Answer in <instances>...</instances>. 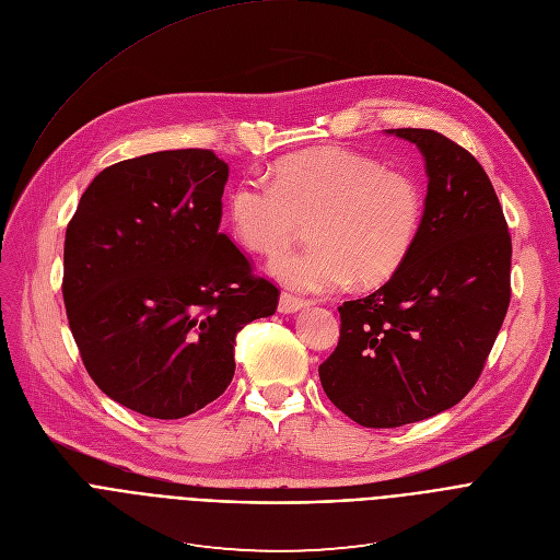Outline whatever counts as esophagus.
Instances as JSON below:
<instances>
[{
  "mask_svg": "<svg viewBox=\"0 0 560 560\" xmlns=\"http://www.w3.org/2000/svg\"><path fill=\"white\" fill-rule=\"evenodd\" d=\"M308 306H311L308 300H302V296H296L292 292H281V296H279V313L290 315V313H296V311H304Z\"/></svg>",
  "mask_w": 560,
  "mask_h": 560,
  "instance_id": "1",
  "label": "esophagus"
}]
</instances>
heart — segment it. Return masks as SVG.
<instances>
[{"mask_svg": "<svg viewBox=\"0 0 560 560\" xmlns=\"http://www.w3.org/2000/svg\"><path fill=\"white\" fill-rule=\"evenodd\" d=\"M232 232L254 254H275L311 222V247L270 260V275L294 290L330 292L358 281H389L412 252L423 222L419 182L342 148L281 160L272 184L238 182L228 200Z\"/></svg>", "mask_w": 560, "mask_h": 560, "instance_id": "obj_1", "label": "heart"}]
</instances>
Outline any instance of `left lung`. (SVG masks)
Returning a JSON list of instances; mask_svg holds the SVG:
<instances>
[{"mask_svg": "<svg viewBox=\"0 0 560 560\" xmlns=\"http://www.w3.org/2000/svg\"><path fill=\"white\" fill-rule=\"evenodd\" d=\"M415 143L428 196L402 268L345 302L340 342L319 364L330 402L364 428L445 412L477 383L511 300V236L489 175L434 130H385Z\"/></svg>", "mask_w": 560, "mask_h": 560, "instance_id": "obj_1", "label": "left lung"}]
</instances>
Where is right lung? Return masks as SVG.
<instances>
[{
	"label": "right lung",
	"mask_w": 560,
	"mask_h": 560,
	"mask_svg": "<svg viewBox=\"0 0 560 560\" xmlns=\"http://www.w3.org/2000/svg\"><path fill=\"white\" fill-rule=\"evenodd\" d=\"M230 166L184 148L119 162L83 194L65 236L62 296L98 389L151 419L189 417L234 378L236 332L277 311L220 234Z\"/></svg>",
	"instance_id": "obj_1"
}]
</instances>
